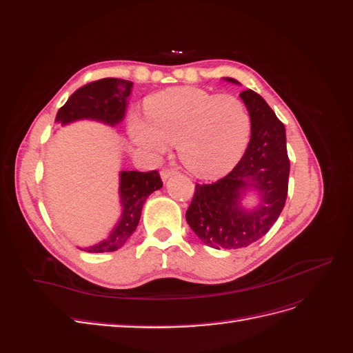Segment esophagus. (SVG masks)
Segmentation results:
<instances>
[{"label": "esophagus", "mask_w": 353, "mask_h": 353, "mask_svg": "<svg viewBox=\"0 0 353 353\" xmlns=\"http://www.w3.org/2000/svg\"><path fill=\"white\" fill-rule=\"evenodd\" d=\"M175 174H176V170L172 168H163L162 170H160V176H162L163 181H166L169 176H172Z\"/></svg>", "instance_id": "1"}]
</instances>
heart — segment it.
Returning <instances> with one entry per match:
<instances>
[{
  "label": "heart",
  "instance_id": "heart-1",
  "mask_svg": "<svg viewBox=\"0 0 353 353\" xmlns=\"http://www.w3.org/2000/svg\"><path fill=\"white\" fill-rule=\"evenodd\" d=\"M145 119L131 122L134 140L153 154L176 143L191 172L213 178L228 172L248 148L250 114L243 101L196 87L169 88L147 97Z\"/></svg>",
  "mask_w": 353,
  "mask_h": 353
}]
</instances>
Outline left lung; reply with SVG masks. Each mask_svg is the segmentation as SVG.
Returning <instances> with one entry per match:
<instances>
[{
    "label": "left lung",
    "mask_w": 353,
    "mask_h": 353,
    "mask_svg": "<svg viewBox=\"0 0 353 353\" xmlns=\"http://www.w3.org/2000/svg\"><path fill=\"white\" fill-rule=\"evenodd\" d=\"M227 81L239 83L232 78ZM240 97L252 121L248 150L228 175L212 184H196L185 213L196 236L215 249H240L258 241L279 219L287 199L290 160L285 128L258 92L245 90ZM249 189L260 196L253 211L241 206Z\"/></svg>",
    "instance_id": "left-lung-1"
}]
</instances>
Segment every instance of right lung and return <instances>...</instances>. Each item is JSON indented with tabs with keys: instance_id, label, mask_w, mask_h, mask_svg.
Wrapping results in <instances>:
<instances>
[{
	"instance_id": "right-lung-1",
	"label": "right lung",
	"mask_w": 353,
	"mask_h": 353,
	"mask_svg": "<svg viewBox=\"0 0 353 353\" xmlns=\"http://www.w3.org/2000/svg\"><path fill=\"white\" fill-rule=\"evenodd\" d=\"M132 88L131 81L104 78L83 85L74 91L63 108L59 109L56 122L66 125L79 119H92L114 126L125 117L126 99ZM119 184V196L122 205V216L116 223L109 237L99 244L85 248L91 253L114 252L121 249L130 239L141 218L144 201L153 191L162 188L163 183L157 170L138 172V170H122Z\"/></svg>"
}]
</instances>
